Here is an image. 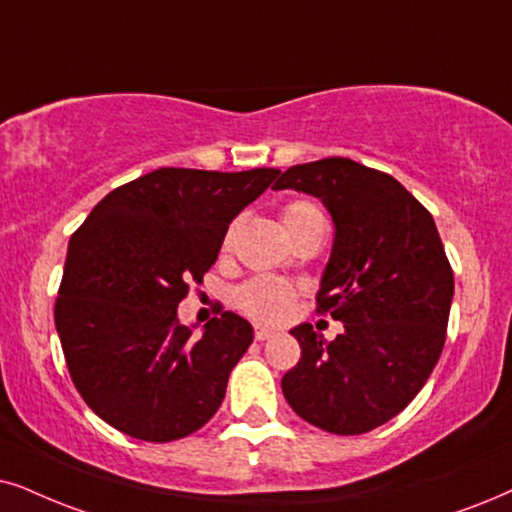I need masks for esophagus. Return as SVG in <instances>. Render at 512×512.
<instances>
[{
    "label": "esophagus",
    "mask_w": 512,
    "mask_h": 512,
    "mask_svg": "<svg viewBox=\"0 0 512 512\" xmlns=\"http://www.w3.org/2000/svg\"><path fill=\"white\" fill-rule=\"evenodd\" d=\"M269 338H274V331H269V328H262V326L255 328V340L257 342H264V340H269Z\"/></svg>",
    "instance_id": "esophagus-1"
}]
</instances>
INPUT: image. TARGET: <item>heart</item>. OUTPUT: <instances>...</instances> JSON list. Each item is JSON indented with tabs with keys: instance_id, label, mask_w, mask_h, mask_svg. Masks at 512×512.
<instances>
[{
	"instance_id": "heart-1",
	"label": "heart",
	"mask_w": 512,
	"mask_h": 512,
	"mask_svg": "<svg viewBox=\"0 0 512 512\" xmlns=\"http://www.w3.org/2000/svg\"><path fill=\"white\" fill-rule=\"evenodd\" d=\"M312 222H326L323 212L314 200H293L283 208V224L295 236L297 231L304 229ZM234 229L226 234L224 245L231 243ZM300 295V288L295 283L286 281V278L276 276H252L248 281L241 283L234 293V304L245 316L262 323H283L293 314L295 300Z\"/></svg>"
}]
</instances>
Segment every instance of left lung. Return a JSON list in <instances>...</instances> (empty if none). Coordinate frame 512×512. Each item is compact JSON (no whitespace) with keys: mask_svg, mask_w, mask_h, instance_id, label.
Wrapping results in <instances>:
<instances>
[{"mask_svg":"<svg viewBox=\"0 0 512 512\" xmlns=\"http://www.w3.org/2000/svg\"><path fill=\"white\" fill-rule=\"evenodd\" d=\"M274 189L312 193L331 210L335 243L316 312L345 323L333 342L312 323L290 331L302 352L283 394L316 428L364 435L428 383L444 349L454 269L428 208L387 172L323 158L288 167Z\"/></svg>","mask_w":512,"mask_h":512,"instance_id":"obj_1","label":"left lung"}]
</instances>
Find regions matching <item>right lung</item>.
Wrapping results in <instances>:
<instances>
[{"mask_svg":"<svg viewBox=\"0 0 512 512\" xmlns=\"http://www.w3.org/2000/svg\"><path fill=\"white\" fill-rule=\"evenodd\" d=\"M278 174L160 167L113 189L70 238L56 331L77 392L115 430L174 442L222 406L252 326L224 312L193 340L177 307L215 264L231 219Z\"/></svg>","mask_w":512,"mask_h":512,"instance_id":"add662e5","label":"right lung"}]
</instances>
